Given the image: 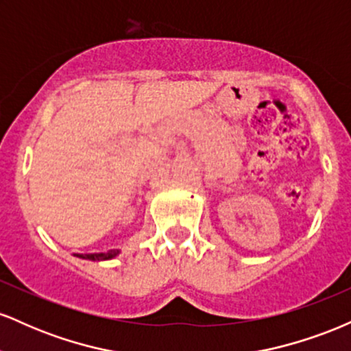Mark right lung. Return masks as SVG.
I'll list each match as a JSON object with an SVG mask.
<instances>
[{
  "label": "right lung",
  "instance_id": "add662e5",
  "mask_svg": "<svg viewBox=\"0 0 351 351\" xmlns=\"http://www.w3.org/2000/svg\"><path fill=\"white\" fill-rule=\"evenodd\" d=\"M120 254L119 249H112L107 252H97V254H77L80 259H88V261H110Z\"/></svg>",
  "mask_w": 351,
  "mask_h": 351
}]
</instances>
